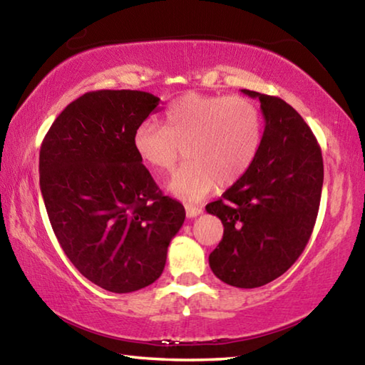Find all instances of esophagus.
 Wrapping results in <instances>:
<instances>
[{"mask_svg":"<svg viewBox=\"0 0 365 365\" xmlns=\"http://www.w3.org/2000/svg\"><path fill=\"white\" fill-rule=\"evenodd\" d=\"M185 212H187L188 219H195L197 215L202 214L201 207H195V206H185Z\"/></svg>","mask_w":365,"mask_h":365,"instance_id":"34e87169","label":"esophagus"}]
</instances>
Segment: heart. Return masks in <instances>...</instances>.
Wrapping results in <instances>:
<instances>
[{
  "mask_svg": "<svg viewBox=\"0 0 365 365\" xmlns=\"http://www.w3.org/2000/svg\"><path fill=\"white\" fill-rule=\"evenodd\" d=\"M165 123L146 119L135 128L133 148L156 172H170L182 156L187 163L172 175L169 190L185 201L237 183L255 163L262 141V115L242 96L191 93L165 113Z\"/></svg>",
  "mask_w": 365,
  "mask_h": 365,
  "instance_id": "obj_1",
  "label": "heart"
}]
</instances>
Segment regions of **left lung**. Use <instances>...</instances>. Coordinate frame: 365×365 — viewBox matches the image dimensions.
Returning <instances> with one entry per match:
<instances>
[{
  "label": "left lung",
  "instance_id": "1",
  "mask_svg": "<svg viewBox=\"0 0 365 365\" xmlns=\"http://www.w3.org/2000/svg\"><path fill=\"white\" fill-rule=\"evenodd\" d=\"M242 93L261 101L262 141L250 170L206 206L224 224L209 265L227 285L257 288L285 274L304 251L319 212L324 160L311 128L288 103Z\"/></svg>",
  "mask_w": 365,
  "mask_h": 365
}]
</instances>
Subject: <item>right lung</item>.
I'll return each mask as SVG.
<instances>
[{"label":"right lung","instance_id":"1","mask_svg":"<svg viewBox=\"0 0 365 365\" xmlns=\"http://www.w3.org/2000/svg\"><path fill=\"white\" fill-rule=\"evenodd\" d=\"M159 98L100 90L72 101L40 150V190L61 248L85 279L132 293L163 274L185 209L164 196L133 148Z\"/></svg>","mask_w":365,"mask_h":365}]
</instances>
